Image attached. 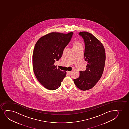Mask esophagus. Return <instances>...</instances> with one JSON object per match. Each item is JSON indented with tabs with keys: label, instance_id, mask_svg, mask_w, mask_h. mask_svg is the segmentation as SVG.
Here are the masks:
<instances>
[{
	"label": "esophagus",
	"instance_id": "esophagus-1",
	"mask_svg": "<svg viewBox=\"0 0 129 129\" xmlns=\"http://www.w3.org/2000/svg\"><path fill=\"white\" fill-rule=\"evenodd\" d=\"M67 73H68V74H69V75H70V74H71V71H67Z\"/></svg>",
	"mask_w": 129,
	"mask_h": 129
}]
</instances>
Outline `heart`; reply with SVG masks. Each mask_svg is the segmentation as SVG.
<instances>
[{"mask_svg":"<svg viewBox=\"0 0 129 129\" xmlns=\"http://www.w3.org/2000/svg\"><path fill=\"white\" fill-rule=\"evenodd\" d=\"M80 47H83V45L81 43L79 40H77L75 41L73 44V48Z\"/></svg>","mask_w":129,"mask_h":129,"instance_id":"obj_1","label":"heart"}]
</instances>
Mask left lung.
Wrapping results in <instances>:
<instances>
[{"label":"left lung","mask_w":129,"mask_h":129,"mask_svg":"<svg viewBox=\"0 0 129 129\" xmlns=\"http://www.w3.org/2000/svg\"><path fill=\"white\" fill-rule=\"evenodd\" d=\"M79 34L84 39V57L87 64L86 70L80 71L79 77L74 79V82L78 88L86 91L93 87L102 77L105 64V52L102 43L93 35L87 32H80Z\"/></svg>","instance_id":"1"}]
</instances>
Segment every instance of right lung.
Masks as SVG:
<instances>
[{
  "instance_id": "1",
  "label": "right lung",
  "mask_w": 129,
  "mask_h": 129,
  "mask_svg": "<svg viewBox=\"0 0 129 129\" xmlns=\"http://www.w3.org/2000/svg\"><path fill=\"white\" fill-rule=\"evenodd\" d=\"M73 33L52 32L43 36L36 43L32 57L33 71L39 82L46 89L58 88L66 76L54 65L62 57L63 51L71 40Z\"/></svg>"
}]
</instances>
